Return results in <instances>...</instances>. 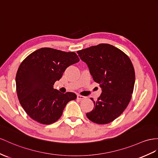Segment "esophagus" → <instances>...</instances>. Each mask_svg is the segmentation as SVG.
<instances>
[{
    "mask_svg": "<svg viewBox=\"0 0 158 158\" xmlns=\"http://www.w3.org/2000/svg\"><path fill=\"white\" fill-rule=\"evenodd\" d=\"M77 98L79 100H83L86 98V97H84V96H82V95H77Z\"/></svg>",
    "mask_w": 158,
    "mask_h": 158,
    "instance_id": "1",
    "label": "esophagus"
}]
</instances>
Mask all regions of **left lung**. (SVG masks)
Here are the masks:
<instances>
[{
    "mask_svg": "<svg viewBox=\"0 0 158 158\" xmlns=\"http://www.w3.org/2000/svg\"><path fill=\"white\" fill-rule=\"evenodd\" d=\"M88 65L93 79L102 88L94 102L87 118L98 124H107L122 114L130 102L135 84V71L129 56L110 44H99L77 51ZM91 100H93L91 99Z\"/></svg>",
    "mask_w": 158,
    "mask_h": 158,
    "instance_id": "left-lung-1",
    "label": "left lung"
}]
</instances>
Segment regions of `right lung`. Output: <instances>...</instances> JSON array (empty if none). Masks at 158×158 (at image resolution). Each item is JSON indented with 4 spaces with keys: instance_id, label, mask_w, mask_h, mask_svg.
Instances as JSON below:
<instances>
[{
    "instance_id": "obj_1",
    "label": "right lung",
    "mask_w": 158,
    "mask_h": 158,
    "mask_svg": "<svg viewBox=\"0 0 158 158\" xmlns=\"http://www.w3.org/2000/svg\"><path fill=\"white\" fill-rule=\"evenodd\" d=\"M79 61L74 52L47 47L33 52L23 60L16 75V89L20 103L31 119L48 125L60 118L67 103L77 95L62 94L54 89L53 85L69 66Z\"/></svg>"
}]
</instances>
